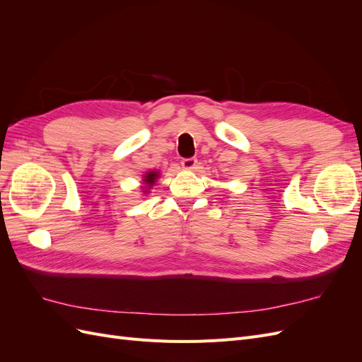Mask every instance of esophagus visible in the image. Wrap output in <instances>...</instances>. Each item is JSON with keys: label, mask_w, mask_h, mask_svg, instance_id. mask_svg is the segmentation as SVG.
Listing matches in <instances>:
<instances>
[{"label": "esophagus", "mask_w": 362, "mask_h": 362, "mask_svg": "<svg viewBox=\"0 0 362 362\" xmlns=\"http://www.w3.org/2000/svg\"><path fill=\"white\" fill-rule=\"evenodd\" d=\"M181 166L185 170H196V168H198V160H196V158H184L181 161Z\"/></svg>", "instance_id": "34e87169"}]
</instances>
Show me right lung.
Returning <instances> with one entry per match:
<instances>
[{"label": "right lung", "instance_id": "obj_1", "mask_svg": "<svg viewBox=\"0 0 362 362\" xmlns=\"http://www.w3.org/2000/svg\"><path fill=\"white\" fill-rule=\"evenodd\" d=\"M160 178V172L158 170H149L144 175V185H141V189H144L145 193H148V189H151L152 185L157 182V180Z\"/></svg>", "mask_w": 362, "mask_h": 362}]
</instances>
